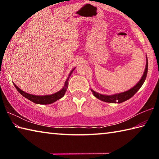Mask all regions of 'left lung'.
<instances>
[{"label":"left lung","instance_id":"obj_1","mask_svg":"<svg viewBox=\"0 0 159 159\" xmlns=\"http://www.w3.org/2000/svg\"><path fill=\"white\" fill-rule=\"evenodd\" d=\"M147 71H148V60H147V57H146V66H145L144 74L142 75L141 79L139 80V81L137 83L134 87L130 88V90L125 91V92H123V93L114 94V95H102V94L95 92V91L93 90V89H91V91H92L93 95L101 101H103L105 102H109V103H121V102H125L130 98H131L132 97H133L134 94H135L139 90V88L142 87V85H143L145 79H146V77L147 75Z\"/></svg>","mask_w":159,"mask_h":159}]
</instances>
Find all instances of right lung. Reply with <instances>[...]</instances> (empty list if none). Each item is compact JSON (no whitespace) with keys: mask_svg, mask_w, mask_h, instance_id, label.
<instances>
[{"mask_svg":"<svg viewBox=\"0 0 159 159\" xmlns=\"http://www.w3.org/2000/svg\"><path fill=\"white\" fill-rule=\"evenodd\" d=\"M75 68H76V67H75ZM75 68L72 69L71 72L69 73V76H68V77H67V79L65 81V83H64V87L61 88L60 91H58V92L55 93H53V94H52V95H31V94L24 92V91L21 90L20 88H19L15 84V83H14V85L16 88V89L18 90V92L20 93L21 95H23L25 98L29 99L30 101L33 102L34 103H36L38 104H52V103H53V102H55L57 100H58V99H61L64 95V94H65L66 91L67 87H68L69 77L71 76L72 72H73Z\"/></svg>","mask_w":159,"mask_h":159,"instance_id":"right-lung-1","label":"right lung"}]
</instances>
